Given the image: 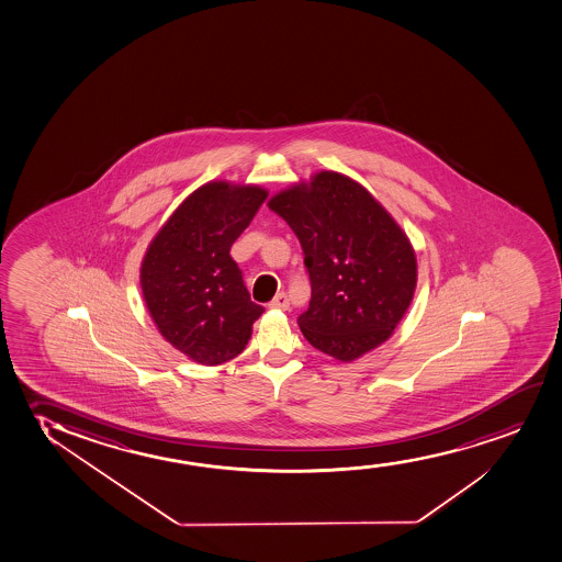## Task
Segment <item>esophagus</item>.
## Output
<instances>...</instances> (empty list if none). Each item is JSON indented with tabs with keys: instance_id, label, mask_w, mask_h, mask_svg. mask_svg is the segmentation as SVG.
<instances>
[{
	"instance_id": "1",
	"label": "esophagus",
	"mask_w": 562,
	"mask_h": 562,
	"mask_svg": "<svg viewBox=\"0 0 562 562\" xmlns=\"http://www.w3.org/2000/svg\"><path fill=\"white\" fill-rule=\"evenodd\" d=\"M290 306V300H288V295L284 292L278 293L274 300L270 301V308H280V311H285Z\"/></svg>"
}]
</instances>
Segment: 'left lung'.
<instances>
[{"label":"left lung","mask_w":562,"mask_h":562,"mask_svg":"<svg viewBox=\"0 0 562 562\" xmlns=\"http://www.w3.org/2000/svg\"><path fill=\"white\" fill-rule=\"evenodd\" d=\"M305 254L311 303L297 318L314 349L350 362L393 336L414 300L417 262L385 207L336 171L292 184L269 200Z\"/></svg>","instance_id":"obj_1"}]
</instances>
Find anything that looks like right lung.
<instances>
[{
    "label": "right lung",
    "instance_id": "obj_1",
    "mask_svg": "<svg viewBox=\"0 0 562 562\" xmlns=\"http://www.w3.org/2000/svg\"><path fill=\"white\" fill-rule=\"evenodd\" d=\"M265 198L267 190L257 184L207 182L177 207L146 249V308L166 341L198 364L238 357L265 311L249 300L231 257Z\"/></svg>",
    "mask_w": 562,
    "mask_h": 562
}]
</instances>
